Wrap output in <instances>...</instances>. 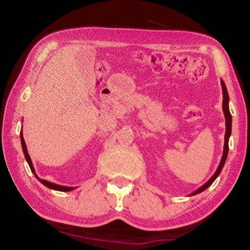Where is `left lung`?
Returning a JSON list of instances; mask_svg holds the SVG:
<instances>
[{
  "label": "left lung",
  "mask_w": 250,
  "mask_h": 250,
  "mask_svg": "<svg viewBox=\"0 0 250 250\" xmlns=\"http://www.w3.org/2000/svg\"><path fill=\"white\" fill-rule=\"evenodd\" d=\"M221 83H222V88H223V111H224V116H225V120H226V132H225V143H224V151H223V156H222V160H221V163H219V166L217 167L216 172L214 173V175L210 177V179L206 182L204 185H202L200 188H197L196 191H194L193 193L189 194L188 196H193V195H196V194H200L203 191H205V189L213 184V182L217 179V176L219 175V173L222 172L223 170V167L224 164L226 162V159H227V154H228V140H229V137L231 134V115L229 112V107H228V104H229V96H228V92H227V88H226V84L225 83L223 82V79L221 80Z\"/></svg>",
  "instance_id": "obj_1"
}]
</instances>
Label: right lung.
<instances>
[{"label": "right lung", "instance_id": "add662e5", "mask_svg": "<svg viewBox=\"0 0 250 250\" xmlns=\"http://www.w3.org/2000/svg\"><path fill=\"white\" fill-rule=\"evenodd\" d=\"M20 137H21V143H22V147H23V152H24V156H25V159H26L27 163H28V166H29V167H31V171L34 173V175H35L36 179L39 180L42 184L45 185V186H47L48 188L55 189V191H62V192H69V191H73V189H75V188H70V186H62V185H58V184L52 183V182H48V181H46V180H42V179H40V177L36 175V173H35V168H34V167H33V163H32L31 156H29L28 152H27L26 143H25V141H24L23 132H22V131H21Z\"/></svg>", "mask_w": 250, "mask_h": 250}]
</instances>
